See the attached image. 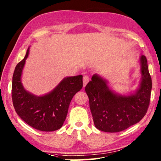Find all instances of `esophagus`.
I'll use <instances>...</instances> for the list:
<instances>
[{
	"instance_id": "1",
	"label": "esophagus",
	"mask_w": 161,
	"mask_h": 161,
	"mask_svg": "<svg viewBox=\"0 0 161 161\" xmlns=\"http://www.w3.org/2000/svg\"><path fill=\"white\" fill-rule=\"evenodd\" d=\"M90 81V78L88 76H85L83 78V87H85V85L87 84L88 82Z\"/></svg>"
}]
</instances>
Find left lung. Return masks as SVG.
Instances as JSON below:
<instances>
[{"instance_id":"8db88e82","label":"left lung","mask_w":161,"mask_h":161,"mask_svg":"<svg viewBox=\"0 0 161 161\" xmlns=\"http://www.w3.org/2000/svg\"><path fill=\"white\" fill-rule=\"evenodd\" d=\"M141 79L133 92L120 94L109 87V82L95 74L85 87L94 125L98 130L114 133L138 123L147 112L152 87L147 60L139 59Z\"/></svg>"}]
</instances>
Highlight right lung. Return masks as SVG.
I'll use <instances>...</instances> for the list:
<instances>
[{
  "label": "right lung",
  "mask_w": 161,
  "mask_h": 161,
  "mask_svg": "<svg viewBox=\"0 0 161 161\" xmlns=\"http://www.w3.org/2000/svg\"><path fill=\"white\" fill-rule=\"evenodd\" d=\"M29 53L30 47L13 74L12 96L14 109L21 119L34 129L42 131L57 130L65 122L73 96L83 87V76L65 77L47 94L34 95L24 88L21 81Z\"/></svg>",
  "instance_id": "1"
}]
</instances>
